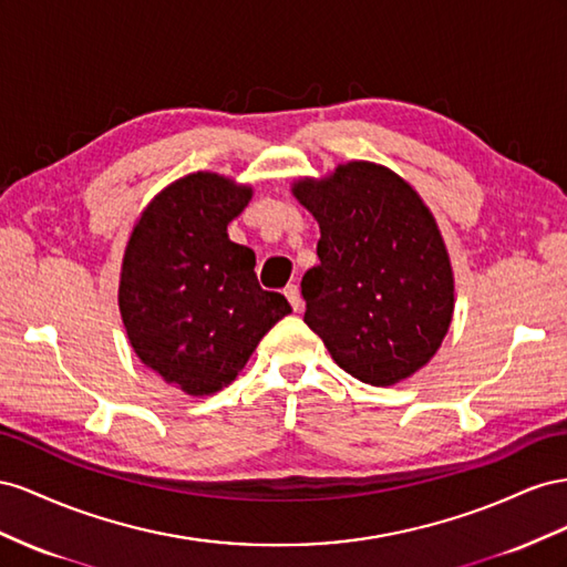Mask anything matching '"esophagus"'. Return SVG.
<instances>
[{"label":"esophagus","instance_id":"esophagus-1","mask_svg":"<svg viewBox=\"0 0 567 567\" xmlns=\"http://www.w3.org/2000/svg\"><path fill=\"white\" fill-rule=\"evenodd\" d=\"M285 297H287L289 303H292L295 311H301L303 299H301V292H299L297 285H287V287H285Z\"/></svg>","mask_w":567,"mask_h":567}]
</instances>
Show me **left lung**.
<instances>
[{
    "label": "left lung",
    "mask_w": 567,
    "mask_h": 567,
    "mask_svg": "<svg viewBox=\"0 0 567 567\" xmlns=\"http://www.w3.org/2000/svg\"><path fill=\"white\" fill-rule=\"evenodd\" d=\"M318 220L303 272V322L355 380L390 386L440 351L454 318V268L430 206L399 173L347 161L292 183Z\"/></svg>",
    "instance_id": "obj_1"
}]
</instances>
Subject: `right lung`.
<instances>
[{
	"mask_svg": "<svg viewBox=\"0 0 567 567\" xmlns=\"http://www.w3.org/2000/svg\"><path fill=\"white\" fill-rule=\"evenodd\" d=\"M254 194L197 171L144 206L125 245L118 309L137 359L175 390L208 396L228 386L266 332L292 313L256 280V256L228 223Z\"/></svg>",
	"mask_w": 567,
	"mask_h": 567,
	"instance_id": "obj_1",
	"label": "right lung"
}]
</instances>
